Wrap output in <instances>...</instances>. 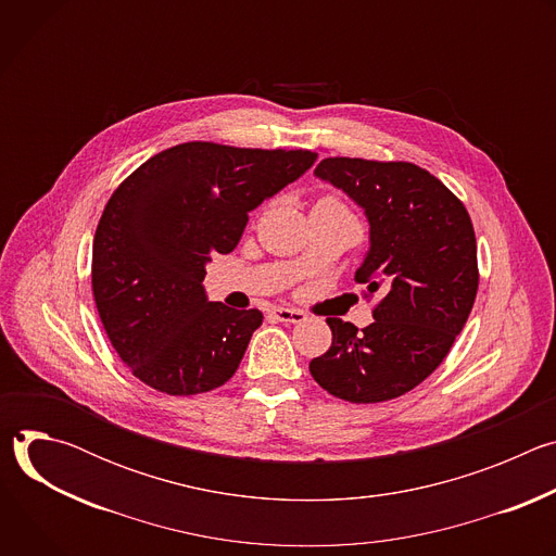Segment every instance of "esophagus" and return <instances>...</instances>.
I'll list each match as a JSON object with an SVG mask.
<instances>
[{
	"label": "esophagus",
	"mask_w": 556,
	"mask_h": 556,
	"mask_svg": "<svg viewBox=\"0 0 556 556\" xmlns=\"http://www.w3.org/2000/svg\"><path fill=\"white\" fill-rule=\"evenodd\" d=\"M270 314L281 324H301L305 319V314L301 309H292V307H273Z\"/></svg>",
	"instance_id": "esophagus-1"
}]
</instances>
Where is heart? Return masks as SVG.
<instances>
[{
    "label": "heart",
    "mask_w": 556,
    "mask_h": 556,
    "mask_svg": "<svg viewBox=\"0 0 556 556\" xmlns=\"http://www.w3.org/2000/svg\"><path fill=\"white\" fill-rule=\"evenodd\" d=\"M319 202H332V204H341V202H337L334 198H324V200H319Z\"/></svg>",
    "instance_id": "b5f03b06"
}]
</instances>
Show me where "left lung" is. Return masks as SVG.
I'll return each mask as SVG.
<instances>
[{
	"label": "left lung",
	"instance_id": "1",
	"mask_svg": "<svg viewBox=\"0 0 556 556\" xmlns=\"http://www.w3.org/2000/svg\"><path fill=\"white\" fill-rule=\"evenodd\" d=\"M314 176L341 189L369 222L356 270L380 292L374 324L328 319L330 350L309 374L341 401L384 403L420 384L448 354L478 294V244L464 204L412 163L326 157Z\"/></svg>",
	"mask_w": 556,
	"mask_h": 556
}]
</instances>
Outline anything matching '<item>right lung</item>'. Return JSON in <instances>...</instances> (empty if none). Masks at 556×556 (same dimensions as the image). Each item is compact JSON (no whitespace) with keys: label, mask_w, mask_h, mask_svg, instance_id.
Wrapping results in <instances>:
<instances>
[{"label":"right lung","mask_w":556,"mask_h":556,"mask_svg":"<svg viewBox=\"0 0 556 556\" xmlns=\"http://www.w3.org/2000/svg\"><path fill=\"white\" fill-rule=\"evenodd\" d=\"M314 161L305 149L185 142L149 157L112 193L94 235L92 292L136 378L195 395L237 371L264 314L208 301L206 264L230 253L249 213Z\"/></svg>","instance_id":"obj_1"}]
</instances>
